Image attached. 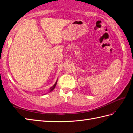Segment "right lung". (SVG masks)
Returning <instances> with one entry per match:
<instances>
[{
    "label": "right lung",
    "instance_id": "add662e5",
    "mask_svg": "<svg viewBox=\"0 0 133 133\" xmlns=\"http://www.w3.org/2000/svg\"><path fill=\"white\" fill-rule=\"evenodd\" d=\"M56 83L54 84V85L52 86L51 87L50 89V91H51L52 90H53L54 89V88H55V86H56Z\"/></svg>",
    "mask_w": 133,
    "mask_h": 133
}]
</instances>
